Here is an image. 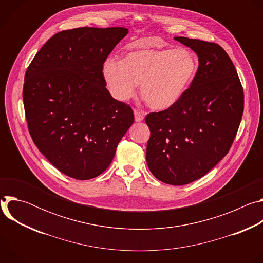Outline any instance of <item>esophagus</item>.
I'll return each instance as SVG.
<instances>
[{
  "label": "esophagus",
  "mask_w": 263,
  "mask_h": 263,
  "mask_svg": "<svg viewBox=\"0 0 263 263\" xmlns=\"http://www.w3.org/2000/svg\"><path fill=\"white\" fill-rule=\"evenodd\" d=\"M134 117H135V122H141V121H143L144 114L138 109H134Z\"/></svg>",
  "instance_id": "34e87169"
}]
</instances>
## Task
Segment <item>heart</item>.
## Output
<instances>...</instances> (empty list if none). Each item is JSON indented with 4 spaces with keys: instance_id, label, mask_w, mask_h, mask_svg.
<instances>
[{
    "instance_id": "b5f03b06",
    "label": "heart",
    "mask_w": 263,
    "mask_h": 263,
    "mask_svg": "<svg viewBox=\"0 0 263 263\" xmlns=\"http://www.w3.org/2000/svg\"><path fill=\"white\" fill-rule=\"evenodd\" d=\"M198 68L197 56L187 49H147L130 52L122 61L108 59L103 76L117 100H129L140 84V96L149 108L166 110L182 99Z\"/></svg>"
}]
</instances>
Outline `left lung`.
Returning <instances> with one entry per match:
<instances>
[{
	"label": "left lung",
	"instance_id": "obj_1",
	"mask_svg": "<svg viewBox=\"0 0 263 263\" xmlns=\"http://www.w3.org/2000/svg\"><path fill=\"white\" fill-rule=\"evenodd\" d=\"M199 57L192 85L173 107L151 112L146 164L171 185L194 182L212 170L235 139L243 114V89L236 68L220 46L175 37Z\"/></svg>",
	"mask_w": 263,
	"mask_h": 263
}]
</instances>
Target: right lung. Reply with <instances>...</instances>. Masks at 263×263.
I'll use <instances>...</instances> for the list:
<instances>
[{
    "label": "right lung",
    "instance_id": "right-lung-1",
    "mask_svg": "<svg viewBox=\"0 0 263 263\" xmlns=\"http://www.w3.org/2000/svg\"><path fill=\"white\" fill-rule=\"evenodd\" d=\"M128 34L123 27H82L56 33L25 74L23 100L29 133L64 175H101L134 122L132 108L111 97L103 64Z\"/></svg>",
    "mask_w": 263,
    "mask_h": 263
}]
</instances>
